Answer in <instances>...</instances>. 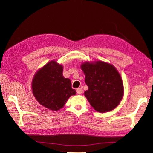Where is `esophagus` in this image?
<instances>
[{"mask_svg":"<svg viewBox=\"0 0 153 153\" xmlns=\"http://www.w3.org/2000/svg\"><path fill=\"white\" fill-rule=\"evenodd\" d=\"M76 92H77V94H82V92H83V89H82V88H78V89H76Z\"/></svg>","mask_w":153,"mask_h":153,"instance_id":"obj_1","label":"esophagus"}]
</instances>
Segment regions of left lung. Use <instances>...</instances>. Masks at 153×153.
I'll return each instance as SVG.
<instances>
[{
    "instance_id": "8db88e82",
    "label": "left lung",
    "mask_w": 153,
    "mask_h": 153,
    "mask_svg": "<svg viewBox=\"0 0 153 153\" xmlns=\"http://www.w3.org/2000/svg\"><path fill=\"white\" fill-rule=\"evenodd\" d=\"M81 69L89 87L84 95L97 112L105 113L115 109L124 96V85L121 75L112 64L97 61L84 62Z\"/></svg>"
}]
</instances>
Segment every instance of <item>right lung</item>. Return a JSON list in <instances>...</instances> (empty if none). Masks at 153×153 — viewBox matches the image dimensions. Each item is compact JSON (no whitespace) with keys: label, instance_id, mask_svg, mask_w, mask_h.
I'll return each mask as SVG.
<instances>
[{"label":"right lung","instance_id":"obj_1","mask_svg":"<svg viewBox=\"0 0 153 153\" xmlns=\"http://www.w3.org/2000/svg\"><path fill=\"white\" fill-rule=\"evenodd\" d=\"M63 66L55 60L39 69L32 81V91L38 102L49 110L57 111L69 97L76 94L69 78L62 75Z\"/></svg>","mask_w":153,"mask_h":153}]
</instances>
